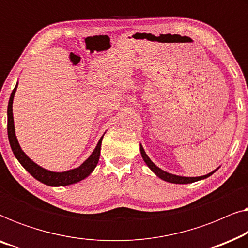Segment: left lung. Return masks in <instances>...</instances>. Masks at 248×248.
Instances as JSON below:
<instances>
[{"label": "left lung", "mask_w": 248, "mask_h": 248, "mask_svg": "<svg viewBox=\"0 0 248 248\" xmlns=\"http://www.w3.org/2000/svg\"><path fill=\"white\" fill-rule=\"evenodd\" d=\"M140 150H141V155L142 158H143V160L145 164L148 165V167L151 169L152 171L155 172V175L158 176L159 178L164 179L166 182H169V183H174V184H189V183H194V182H198V181H201V179H204L206 177H209V176H211L213 172L216 170H213L212 172H210L208 175H204V176H200V177H183V176H177V175H172V174H169V172L162 170L159 167H157L154 162L150 160V158L148 157L147 154H145L144 149L142 148V145H140Z\"/></svg>", "instance_id": "left-lung-1"}]
</instances>
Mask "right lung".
I'll return each mask as SVG.
<instances>
[{
  "label": "right lung",
  "instance_id": "add662e5",
  "mask_svg": "<svg viewBox=\"0 0 248 248\" xmlns=\"http://www.w3.org/2000/svg\"><path fill=\"white\" fill-rule=\"evenodd\" d=\"M16 90V86L15 89L12 90L11 97H10L9 105H8V137L10 141V145L13 151V155L18 159L20 164L23 166V168L29 172L32 177H35L37 181L44 183V184L49 186H66L74 184L82 181L86 177H88L99 161L100 157V148H101V141H103V137L100 138L99 142H98L96 149H94L93 154L82 165L79 166L78 168L71 169V170L63 171V172H55L47 170V169L40 167L37 164H35L31 159L27 157V155L21 150L20 148L19 142L16 140V132H15V124H13V114H12V104H13V97H15Z\"/></svg>",
  "mask_w": 248,
  "mask_h": 248
}]
</instances>
